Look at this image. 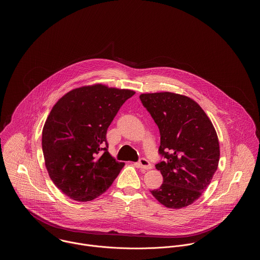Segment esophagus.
<instances>
[{"label":"esophagus","instance_id":"1","mask_svg":"<svg viewBox=\"0 0 260 260\" xmlns=\"http://www.w3.org/2000/svg\"><path fill=\"white\" fill-rule=\"evenodd\" d=\"M136 165H137L138 168H140L142 170H151L152 169V165L150 164V161L146 160V159H144V158L140 159Z\"/></svg>","mask_w":260,"mask_h":260}]
</instances>
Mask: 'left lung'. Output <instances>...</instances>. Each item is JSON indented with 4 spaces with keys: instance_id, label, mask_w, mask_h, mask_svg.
Here are the masks:
<instances>
[{
    "instance_id": "8db88e82",
    "label": "left lung",
    "mask_w": 260,
    "mask_h": 260,
    "mask_svg": "<svg viewBox=\"0 0 260 260\" xmlns=\"http://www.w3.org/2000/svg\"><path fill=\"white\" fill-rule=\"evenodd\" d=\"M139 99L158 125L156 165L162 175L160 188L151 194L170 209L193 204L210 185L219 161V142L210 118L193 99L173 93H142Z\"/></svg>"
}]
</instances>
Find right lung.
Returning a JSON list of instances; mask_svg holds the SVG:
<instances>
[{"mask_svg":"<svg viewBox=\"0 0 260 260\" xmlns=\"http://www.w3.org/2000/svg\"><path fill=\"white\" fill-rule=\"evenodd\" d=\"M136 92L101 84L70 90L52 107L42 134L45 165L62 193L77 202L98 198L124 162L108 152L107 128Z\"/></svg>","mask_w":260,"mask_h":260,"instance_id":"obj_1","label":"right lung"}]
</instances>
